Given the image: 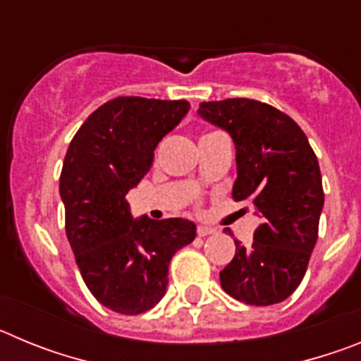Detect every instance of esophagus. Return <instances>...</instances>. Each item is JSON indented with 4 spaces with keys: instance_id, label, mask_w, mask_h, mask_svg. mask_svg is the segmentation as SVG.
Returning a JSON list of instances; mask_svg holds the SVG:
<instances>
[{
    "instance_id": "34e87169",
    "label": "esophagus",
    "mask_w": 361,
    "mask_h": 361,
    "mask_svg": "<svg viewBox=\"0 0 361 361\" xmlns=\"http://www.w3.org/2000/svg\"><path fill=\"white\" fill-rule=\"evenodd\" d=\"M212 233H215V229L209 228V226H199V228H197V235H199V237H208Z\"/></svg>"
}]
</instances>
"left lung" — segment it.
I'll use <instances>...</instances> for the list:
<instances>
[{
    "label": "left lung",
    "instance_id": "left-lung-1",
    "mask_svg": "<svg viewBox=\"0 0 361 361\" xmlns=\"http://www.w3.org/2000/svg\"><path fill=\"white\" fill-rule=\"evenodd\" d=\"M199 114L233 137V199L250 200L262 219L250 247L235 240L220 286L244 304H279L300 286L317 244L324 208L317 155L298 124L271 104L224 99L200 103Z\"/></svg>",
    "mask_w": 361,
    "mask_h": 361
}]
</instances>
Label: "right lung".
Masks as SVG:
<instances>
[{
	"label": "right lung",
	"instance_id": "right-lung-1",
	"mask_svg": "<svg viewBox=\"0 0 361 361\" xmlns=\"http://www.w3.org/2000/svg\"><path fill=\"white\" fill-rule=\"evenodd\" d=\"M188 110L184 99L116 97L88 116L66 149L59 178L66 237L86 288L121 314L159 304L171 257L195 238L190 220H133L126 200Z\"/></svg>",
	"mask_w": 361,
	"mask_h": 361
}]
</instances>
